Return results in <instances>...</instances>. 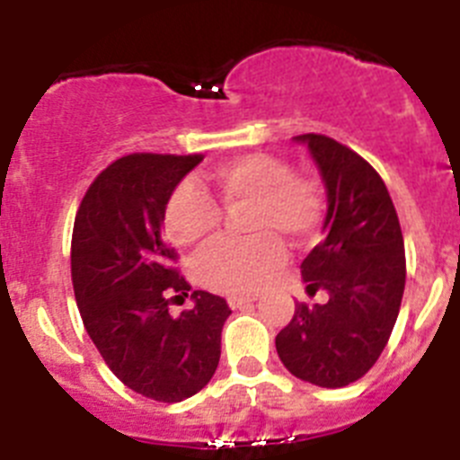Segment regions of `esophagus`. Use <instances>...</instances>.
Listing matches in <instances>:
<instances>
[{
    "instance_id": "obj_1",
    "label": "esophagus",
    "mask_w": 460,
    "mask_h": 460,
    "mask_svg": "<svg viewBox=\"0 0 460 460\" xmlns=\"http://www.w3.org/2000/svg\"><path fill=\"white\" fill-rule=\"evenodd\" d=\"M255 299H258L255 295H242V292H233V295H227V304H230L233 308H242V306H246V304L255 302Z\"/></svg>"
}]
</instances>
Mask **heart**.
Listing matches in <instances>:
<instances>
[{"label":"heart","mask_w":460,"mask_h":460,"mask_svg":"<svg viewBox=\"0 0 460 460\" xmlns=\"http://www.w3.org/2000/svg\"><path fill=\"white\" fill-rule=\"evenodd\" d=\"M226 209L246 211L243 227L251 239L214 243L198 260L202 286L221 292H253L286 262L279 234L306 242L323 223V195L306 177L292 174L288 161L265 152L243 154L211 172ZM165 233L186 249H200L217 237L223 209L217 198L195 180H184L170 193L164 214Z\"/></svg>","instance_id":"1"}]
</instances>
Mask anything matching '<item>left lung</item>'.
Segmentation results:
<instances>
[{"label":"left lung","mask_w":460,"mask_h":460,"mask_svg":"<svg viewBox=\"0 0 460 460\" xmlns=\"http://www.w3.org/2000/svg\"><path fill=\"white\" fill-rule=\"evenodd\" d=\"M308 145L327 189V237L306 255V292L324 304H296L276 336L288 371L318 387H345L382 355L405 290V246L389 190L368 161L334 137L296 136Z\"/></svg>","instance_id":"1"}]
</instances>
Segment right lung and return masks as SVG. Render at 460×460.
Instances as JSON below:
<instances>
[{
	"label": "right lung",
	"mask_w": 460,
	"mask_h": 460,
	"mask_svg": "<svg viewBox=\"0 0 460 460\" xmlns=\"http://www.w3.org/2000/svg\"><path fill=\"white\" fill-rule=\"evenodd\" d=\"M202 154L136 152L92 181L75 214L71 280L89 339L126 387L158 403L200 392L221 359L223 296L195 290V306L170 315L190 283L164 239L165 205Z\"/></svg>",
	"instance_id": "add662e5"
}]
</instances>
